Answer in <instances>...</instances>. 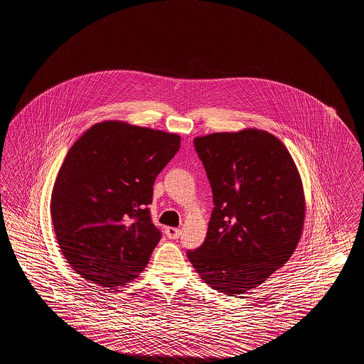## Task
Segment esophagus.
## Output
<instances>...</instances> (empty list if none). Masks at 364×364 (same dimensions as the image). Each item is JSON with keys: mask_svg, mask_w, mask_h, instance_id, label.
Returning a JSON list of instances; mask_svg holds the SVG:
<instances>
[{"mask_svg": "<svg viewBox=\"0 0 364 364\" xmlns=\"http://www.w3.org/2000/svg\"><path fill=\"white\" fill-rule=\"evenodd\" d=\"M165 233H166V236H168V239H171V240H176V239H178L180 237V233H181V230L180 229H177V228H166L165 229Z\"/></svg>", "mask_w": 364, "mask_h": 364, "instance_id": "34e87169", "label": "esophagus"}]
</instances>
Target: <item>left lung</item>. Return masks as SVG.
Segmentation results:
<instances>
[{"label": "left lung", "mask_w": 364, "mask_h": 364, "mask_svg": "<svg viewBox=\"0 0 364 364\" xmlns=\"http://www.w3.org/2000/svg\"><path fill=\"white\" fill-rule=\"evenodd\" d=\"M193 146L214 208L205 242L187 257L215 291L245 294L294 254L306 214L300 176L282 141L266 131L211 134Z\"/></svg>", "instance_id": "obj_1"}]
</instances>
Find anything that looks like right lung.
Returning a JSON list of instances; mask_svg holds the SVG:
<instances>
[{"mask_svg": "<svg viewBox=\"0 0 364 364\" xmlns=\"http://www.w3.org/2000/svg\"><path fill=\"white\" fill-rule=\"evenodd\" d=\"M180 136L122 122L92 125L65 156L53 187L55 239L70 267L100 287L138 277L161 240L147 208Z\"/></svg>", "mask_w": 364, "mask_h": 364, "instance_id": "add662e5", "label": "right lung"}]
</instances>
